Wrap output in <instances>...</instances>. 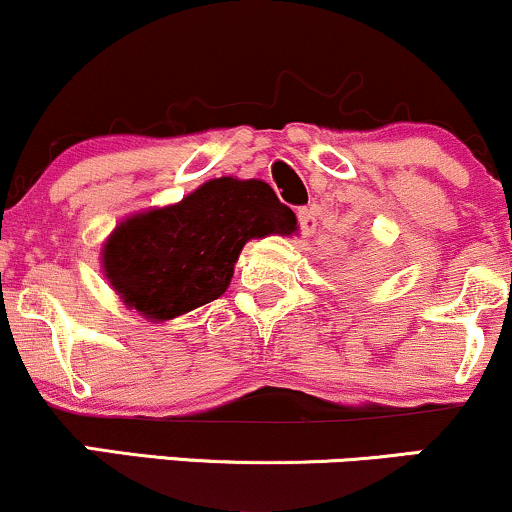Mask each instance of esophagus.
<instances>
[{
	"mask_svg": "<svg viewBox=\"0 0 512 512\" xmlns=\"http://www.w3.org/2000/svg\"><path fill=\"white\" fill-rule=\"evenodd\" d=\"M298 226H301L303 236H313L315 226H317L315 207H303V209H298Z\"/></svg>",
	"mask_w": 512,
	"mask_h": 512,
	"instance_id": "esophagus-1",
	"label": "esophagus"
}]
</instances>
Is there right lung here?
Returning <instances> with one entry per match:
<instances>
[{
  "instance_id": "obj_1",
  "label": "right lung",
  "mask_w": 512,
  "mask_h": 512,
  "mask_svg": "<svg viewBox=\"0 0 512 512\" xmlns=\"http://www.w3.org/2000/svg\"><path fill=\"white\" fill-rule=\"evenodd\" d=\"M296 231V214L267 182L216 178L178 204L122 221L101 262L127 308L163 322L216 301L250 238Z\"/></svg>"
}]
</instances>
